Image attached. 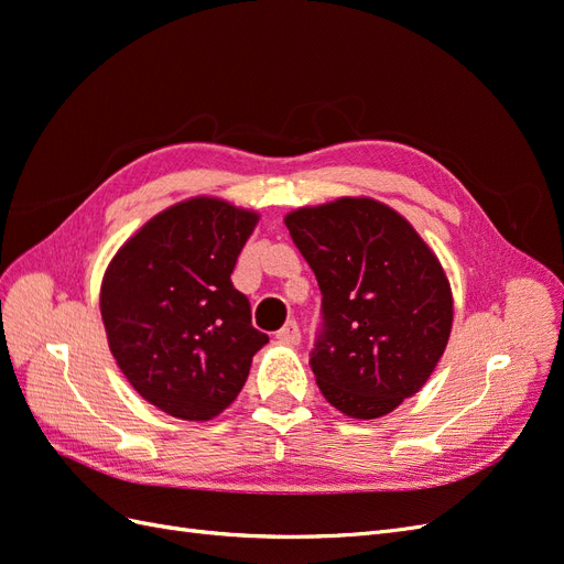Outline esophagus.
<instances>
[{"instance_id": "obj_1", "label": "esophagus", "mask_w": 564, "mask_h": 564, "mask_svg": "<svg viewBox=\"0 0 564 564\" xmlns=\"http://www.w3.org/2000/svg\"><path fill=\"white\" fill-rule=\"evenodd\" d=\"M280 344H286V346H296L299 340H301V329H299V324L294 322V319H289L284 327L278 332V336H275Z\"/></svg>"}]
</instances>
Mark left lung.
Segmentation results:
<instances>
[{"instance_id": "obj_1", "label": "left lung", "mask_w": 564, "mask_h": 564, "mask_svg": "<svg viewBox=\"0 0 564 564\" xmlns=\"http://www.w3.org/2000/svg\"><path fill=\"white\" fill-rule=\"evenodd\" d=\"M315 272L322 324L311 369L352 419H379L429 381L452 332V292L435 253L390 207L344 197L284 218Z\"/></svg>"}]
</instances>
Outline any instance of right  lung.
I'll return each instance as SVG.
<instances>
[{
  "instance_id": "1",
  "label": "right lung",
  "mask_w": 564,
  "mask_h": 564,
  "mask_svg": "<svg viewBox=\"0 0 564 564\" xmlns=\"http://www.w3.org/2000/svg\"><path fill=\"white\" fill-rule=\"evenodd\" d=\"M256 214L197 197L158 214L117 251L100 315L119 369L162 412L207 421L242 390L268 336L232 286Z\"/></svg>"
}]
</instances>
